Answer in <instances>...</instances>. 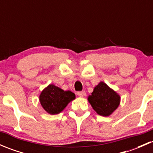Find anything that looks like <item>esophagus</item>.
<instances>
[{
    "instance_id": "34e87169",
    "label": "esophagus",
    "mask_w": 153,
    "mask_h": 153,
    "mask_svg": "<svg viewBox=\"0 0 153 153\" xmlns=\"http://www.w3.org/2000/svg\"><path fill=\"white\" fill-rule=\"evenodd\" d=\"M77 95L80 97H84L86 95V92L85 91H81V92H77Z\"/></svg>"
}]
</instances>
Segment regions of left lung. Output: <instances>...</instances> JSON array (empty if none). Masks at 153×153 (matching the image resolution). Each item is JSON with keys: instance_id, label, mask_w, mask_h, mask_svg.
<instances>
[{"instance_id": "8db88e82", "label": "left lung", "mask_w": 153, "mask_h": 153, "mask_svg": "<svg viewBox=\"0 0 153 153\" xmlns=\"http://www.w3.org/2000/svg\"><path fill=\"white\" fill-rule=\"evenodd\" d=\"M87 99L96 113L104 117L112 115L121 102L120 95L103 81L95 86Z\"/></svg>"}]
</instances>
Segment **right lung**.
I'll use <instances>...</instances> for the list:
<instances>
[{
  "label": "right lung",
  "mask_w": 153,
  "mask_h": 153,
  "mask_svg": "<svg viewBox=\"0 0 153 153\" xmlns=\"http://www.w3.org/2000/svg\"><path fill=\"white\" fill-rule=\"evenodd\" d=\"M75 99V95L71 91H64L54 84H49L39 95L41 105L50 115L62 112L69 102Z\"/></svg>",
  "instance_id": "1"
}]
</instances>
